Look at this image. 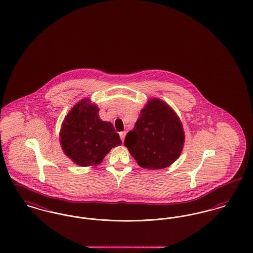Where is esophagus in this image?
Listing matches in <instances>:
<instances>
[{
  "mask_svg": "<svg viewBox=\"0 0 253 253\" xmlns=\"http://www.w3.org/2000/svg\"><path fill=\"white\" fill-rule=\"evenodd\" d=\"M119 135H120L121 141L123 142V141H124V138H125V135H126V132H125V131H123V132H120V133H119Z\"/></svg>",
  "mask_w": 253,
  "mask_h": 253,
  "instance_id": "1",
  "label": "esophagus"
}]
</instances>
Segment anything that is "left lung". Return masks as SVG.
Wrapping results in <instances>:
<instances>
[{
  "label": "left lung",
  "instance_id": "left-lung-1",
  "mask_svg": "<svg viewBox=\"0 0 253 253\" xmlns=\"http://www.w3.org/2000/svg\"><path fill=\"white\" fill-rule=\"evenodd\" d=\"M183 143L184 132L178 116L158 98L150 99L141 110L124 141L137 164L148 169L171 165L179 157Z\"/></svg>",
  "mask_w": 253,
  "mask_h": 253
}]
</instances>
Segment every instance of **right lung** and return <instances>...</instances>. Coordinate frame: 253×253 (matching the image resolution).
Wrapping results in <instances>:
<instances>
[{
  "mask_svg": "<svg viewBox=\"0 0 253 253\" xmlns=\"http://www.w3.org/2000/svg\"><path fill=\"white\" fill-rule=\"evenodd\" d=\"M97 106L85 98L75 105L64 119L60 143L66 156L79 166L100 164L121 140L112 123L102 121Z\"/></svg>",
  "mask_w": 253,
  "mask_h": 253,
  "instance_id": "1",
  "label": "right lung"
}]
</instances>
